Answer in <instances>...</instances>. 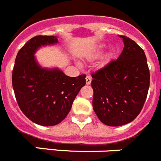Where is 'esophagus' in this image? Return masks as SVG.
Returning a JSON list of instances; mask_svg holds the SVG:
<instances>
[{"label":"esophagus","instance_id":"obj_1","mask_svg":"<svg viewBox=\"0 0 161 161\" xmlns=\"http://www.w3.org/2000/svg\"><path fill=\"white\" fill-rule=\"evenodd\" d=\"M85 79H86V85H90L92 81V77L90 76H87Z\"/></svg>","mask_w":161,"mask_h":161}]
</instances>
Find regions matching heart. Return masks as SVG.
I'll return each instance as SVG.
<instances>
[{"mask_svg":"<svg viewBox=\"0 0 161 161\" xmlns=\"http://www.w3.org/2000/svg\"><path fill=\"white\" fill-rule=\"evenodd\" d=\"M101 49H98L97 50V51H96L95 52V53L93 54V57H98L99 55H100V54H101Z\"/></svg>","mask_w":161,"mask_h":161,"instance_id":"heart-1","label":"heart"}]
</instances>
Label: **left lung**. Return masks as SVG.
<instances>
[{
	"label": "left lung",
	"mask_w": 161,
	"mask_h": 161,
	"mask_svg": "<svg viewBox=\"0 0 161 161\" xmlns=\"http://www.w3.org/2000/svg\"><path fill=\"white\" fill-rule=\"evenodd\" d=\"M119 36L125 44L119 57L91 74L92 108L99 120L108 126H121L136 118L150 84L144 50L128 36Z\"/></svg>",
	"instance_id": "left-lung-1"
}]
</instances>
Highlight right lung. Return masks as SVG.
Wrapping results in <instances>:
<instances>
[{
  "instance_id": "obj_1",
  "label": "right lung",
  "mask_w": 161,
  "mask_h": 161,
  "mask_svg": "<svg viewBox=\"0 0 161 161\" xmlns=\"http://www.w3.org/2000/svg\"><path fill=\"white\" fill-rule=\"evenodd\" d=\"M57 42L54 36L31 38L19 50L12 74L19 108L29 120L43 126L62 121L86 83L85 74L70 77L58 69H46L38 65L34 57L37 48Z\"/></svg>"
}]
</instances>
